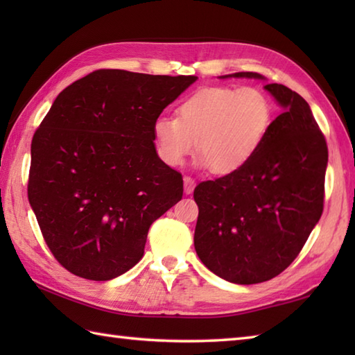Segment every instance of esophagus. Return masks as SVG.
<instances>
[{
  "mask_svg": "<svg viewBox=\"0 0 355 355\" xmlns=\"http://www.w3.org/2000/svg\"><path fill=\"white\" fill-rule=\"evenodd\" d=\"M195 189V180L191 177H184V192L192 193Z\"/></svg>",
  "mask_w": 355,
  "mask_h": 355,
  "instance_id": "1",
  "label": "esophagus"
}]
</instances>
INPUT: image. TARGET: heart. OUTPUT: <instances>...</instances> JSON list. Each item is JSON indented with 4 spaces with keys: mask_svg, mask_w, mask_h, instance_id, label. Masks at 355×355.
<instances>
[{
    "mask_svg": "<svg viewBox=\"0 0 355 355\" xmlns=\"http://www.w3.org/2000/svg\"><path fill=\"white\" fill-rule=\"evenodd\" d=\"M271 103L252 87H210L177 107V117L160 116L153 137L160 160L177 168L197 143L198 164L216 175L235 173L252 160L271 123Z\"/></svg>",
    "mask_w": 355,
    "mask_h": 355,
    "instance_id": "b5f03b06",
    "label": "heart"
}]
</instances>
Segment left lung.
<instances>
[{
    "mask_svg": "<svg viewBox=\"0 0 355 355\" xmlns=\"http://www.w3.org/2000/svg\"><path fill=\"white\" fill-rule=\"evenodd\" d=\"M233 76L262 79L250 71ZM266 89L282 112L252 160L193 191L198 258L216 276L241 285L270 281L297 258L325 198L328 146L310 105L285 85Z\"/></svg>",
    "mask_w": 355,
    "mask_h": 355,
    "instance_id": "left-lung-1",
    "label": "left lung"
}]
</instances>
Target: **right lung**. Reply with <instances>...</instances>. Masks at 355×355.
Listing matches in <instances>:
<instances>
[{"instance_id":"obj_1","label":"right lung","mask_w":355,"mask_h":355,"mask_svg":"<svg viewBox=\"0 0 355 355\" xmlns=\"http://www.w3.org/2000/svg\"><path fill=\"white\" fill-rule=\"evenodd\" d=\"M197 76L102 69L53 102L32 140L28 201L70 273L110 281L137 263L148 230L183 197L155 153L153 125Z\"/></svg>"}]
</instances>
